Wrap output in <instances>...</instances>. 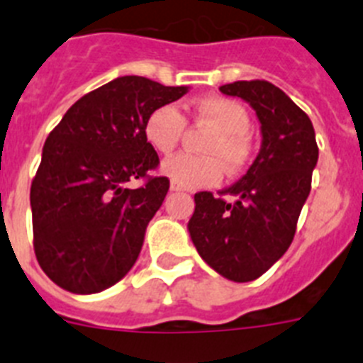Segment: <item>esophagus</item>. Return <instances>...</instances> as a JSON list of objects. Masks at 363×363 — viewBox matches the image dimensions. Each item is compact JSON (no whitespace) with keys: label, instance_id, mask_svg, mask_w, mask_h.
<instances>
[{"label":"esophagus","instance_id":"esophagus-1","mask_svg":"<svg viewBox=\"0 0 363 363\" xmlns=\"http://www.w3.org/2000/svg\"><path fill=\"white\" fill-rule=\"evenodd\" d=\"M171 191H172V192H179V191H182V187H178V185L171 184Z\"/></svg>","mask_w":363,"mask_h":363}]
</instances>
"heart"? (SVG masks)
Masks as SVG:
<instances>
[{"mask_svg":"<svg viewBox=\"0 0 363 363\" xmlns=\"http://www.w3.org/2000/svg\"><path fill=\"white\" fill-rule=\"evenodd\" d=\"M194 118L211 125L216 134L203 145L205 154H178L162 165V174L182 189H203L220 184L223 165L240 171L249 160L251 114L240 101L221 96H207L194 104ZM187 121L176 105H160L145 120V140L160 154H171L182 142Z\"/></svg>","mask_w":363,"mask_h":363,"instance_id":"1","label":"heart"}]
</instances>
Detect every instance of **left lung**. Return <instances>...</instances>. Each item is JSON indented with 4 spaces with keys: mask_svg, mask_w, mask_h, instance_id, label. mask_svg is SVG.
<instances>
[{
    "mask_svg": "<svg viewBox=\"0 0 363 363\" xmlns=\"http://www.w3.org/2000/svg\"><path fill=\"white\" fill-rule=\"evenodd\" d=\"M220 91L255 108L262 147L249 171L220 192L236 201L207 191L194 194L187 229L205 264L242 284L262 277L289 249L311 192L318 145L309 116L277 85L252 79Z\"/></svg>",
    "mask_w": 363,
    "mask_h": 363,
    "instance_id": "1",
    "label": "left lung"
}]
</instances>
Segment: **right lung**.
I'll return each instance as SVG.
<instances>
[{
    "label": "right lung",
    "instance_id": "obj_1",
    "mask_svg": "<svg viewBox=\"0 0 363 363\" xmlns=\"http://www.w3.org/2000/svg\"><path fill=\"white\" fill-rule=\"evenodd\" d=\"M187 92L120 76L79 98L49 134L30 187L32 230L41 269L62 289L101 293L136 264L169 179L125 185L160 163L143 133L147 116Z\"/></svg>",
    "mask_w": 363,
    "mask_h": 363
}]
</instances>
